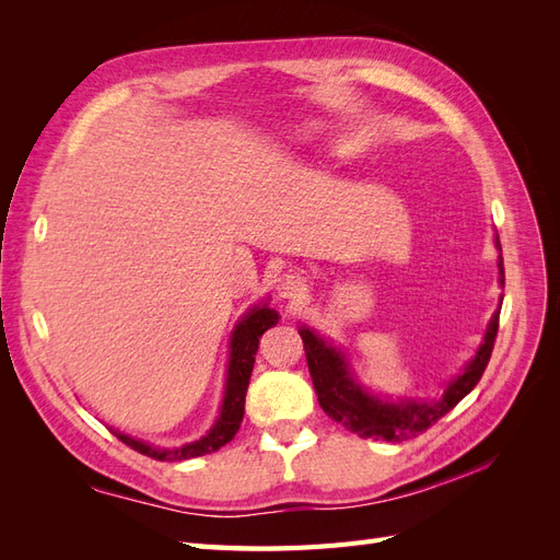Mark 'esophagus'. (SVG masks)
I'll list each match as a JSON object with an SVG mask.
<instances>
[{
    "instance_id": "1",
    "label": "esophagus",
    "mask_w": 560,
    "mask_h": 560,
    "mask_svg": "<svg viewBox=\"0 0 560 560\" xmlns=\"http://www.w3.org/2000/svg\"><path fill=\"white\" fill-rule=\"evenodd\" d=\"M306 292V284H303V278L296 273H287L278 280V296L282 299H299Z\"/></svg>"
}]
</instances>
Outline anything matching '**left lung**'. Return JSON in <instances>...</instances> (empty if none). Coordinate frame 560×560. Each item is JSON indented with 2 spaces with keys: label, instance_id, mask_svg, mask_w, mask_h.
Returning a JSON list of instances; mask_svg holds the SVG:
<instances>
[{
  "label": "left lung",
  "instance_id": "8db88e82",
  "mask_svg": "<svg viewBox=\"0 0 560 560\" xmlns=\"http://www.w3.org/2000/svg\"><path fill=\"white\" fill-rule=\"evenodd\" d=\"M498 249L500 243L495 241ZM500 284H504V268L500 257ZM498 319L495 313L490 325L486 329L483 343L479 346L474 360L465 366V371L457 378H453L444 395L432 401H383L374 395H369L366 389L354 383L350 376V369L346 362V354L338 352L334 346H329L325 338H319L313 329L299 327L303 350H306L308 371L313 378V387L317 401L331 420L341 422V425L350 432H354L362 439H381V442H406L418 434L432 428L439 418H444L453 406L467 397L474 385H477L488 366L490 352L495 346L498 336Z\"/></svg>",
  "mask_w": 560,
  "mask_h": 560
}]
</instances>
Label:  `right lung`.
<instances>
[{
	"instance_id": "right-lung-1",
	"label": "right lung",
	"mask_w": 560,
	"mask_h": 560,
	"mask_svg": "<svg viewBox=\"0 0 560 560\" xmlns=\"http://www.w3.org/2000/svg\"><path fill=\"white\" fill-rule=\"evenodd\" d=\"M278 317L280 315L264 303V306H254L238 322V325H235V329L231 334V358H229L222 409H219V416L214 420L212 430L206 436H200L198 442L184 444L177 448H159L154 444H144V442H140V439H132L121 432H114V434L132 451L154 457V460H167V463L214 453L222 446H226L235 436V432H238L243 416H245V395H247V385H249V376L254 369V354H257V350H259V338L266 329L278 325Z\"/></svg>"
}]
</instances>
